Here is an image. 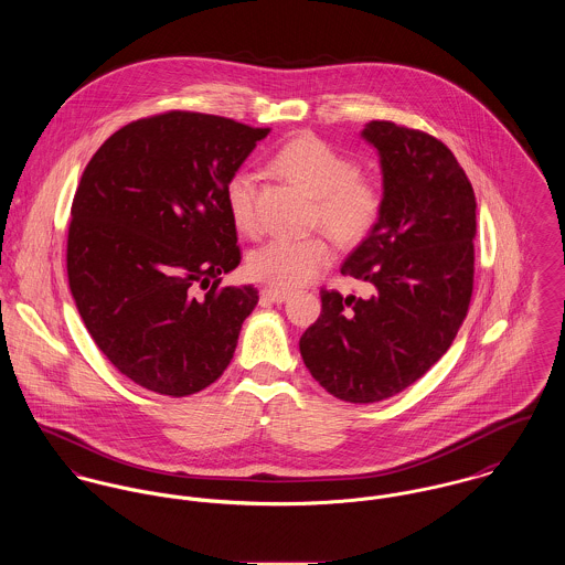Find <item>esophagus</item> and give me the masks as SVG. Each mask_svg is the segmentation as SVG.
<instances>
[{
	"instance_id": "1",
	"label": "esophagus",
	"mask_w": 565,
	"mask_h": 565,
	"mask_svg": "<svg viewBox=\"0 0 565 565\" xmlns=\"http://www.w3.org/2000/svg\"><path fill=\"white\" fill-rule=\"evenodd\" d=\"M288 292H281V290H273V288H264L262 290V301L264 303H284L288 301Z\"/></svg>"
}]
</instances>
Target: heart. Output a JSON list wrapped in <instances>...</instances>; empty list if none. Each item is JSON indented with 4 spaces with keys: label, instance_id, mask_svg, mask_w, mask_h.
I'll use <instances>...</instances> for the list:
<instances>
[{
    "label": "heart",
    "instance_id": "1",
    "mask_svg": "<svg viewBox=\"0 0 565 565\" xmlns=\"http://www.w3.org/2000/svg\"><path fill=\"white\" fill-rule=\"evenodd\" d=\"M275 167L312 194L316 225H322L335 241L355 245L375 230L383 190L375 180L360 175L355 160L322 138L312 134L292 138L275 153ZM225 203L241 232L253 234L257 230L255 175L249 169L232 173L225 186ZM331 259L333 249L322 236L273 238L249 253L247 270L253 279L290 292L316 279Z\"/></svg>",
    "mask_w": 565,
    "mask_h": 565
}]
</instances>
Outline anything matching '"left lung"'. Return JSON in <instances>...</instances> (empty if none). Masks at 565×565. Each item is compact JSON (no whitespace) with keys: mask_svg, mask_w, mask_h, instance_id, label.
I'll list each match as a JSON object with an SVG mask.
<instances>
[{"mask_svg":"<svg viewBox=\"0 0 565 565\" xmlns=\"http://www.w3.org/2000/svg\"><path fill=\"white\" fill-rule=\"evenodd\" d=\"M383 207L340 273L369 299L322 290L299 340L313 379L347 403H376L425 375L452 344L472 297L477 201L452 151L420 129L371 121Z\"/></svg>","mask_w":565,"mask_h":565,"instance_id":"1","label":"left lung"}]
</instances>
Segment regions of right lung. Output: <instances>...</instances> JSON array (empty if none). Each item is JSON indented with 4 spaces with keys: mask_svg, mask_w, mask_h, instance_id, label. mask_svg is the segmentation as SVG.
I'll list each match as a JSON object with an SVG mask.
<instances>
[{
    "mask_svg": "<svg viewBox=\"0 0 565 565\" xmlns=\"http://www.w3.org/2000/svg\"><path fill=\"white\" fill-rule=\"evenodd\" d=\"M266 134L173 110L115 131L82 173L66 241L71 295L99 351L156 394L214 383L257 306L253 286L218 284L241 264L225 186Z\"/></svg>",
    "mask_w": 565,
    "mask_h": 565,
    "instance_id": "add662e5",
    "label": "right lung"
}]
</instances>
